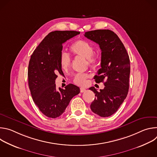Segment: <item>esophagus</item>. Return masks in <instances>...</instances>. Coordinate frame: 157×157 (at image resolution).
Masks as SVG:
<instances>
[{"label":"esophagus","instance_id":"obj_1","mask_svg":"<svg viewBox=\"0 0 157 157\" xmlns=\"http://www.w3.org/2000/svg\"><path fill=\"white\" fill-rule=\"evenodd\" d=\"M86 91V89L84 87H81L80 88V92L81 93H84Z\"/></svg>","mask_w":157,"mask_h":157}]
</instances>
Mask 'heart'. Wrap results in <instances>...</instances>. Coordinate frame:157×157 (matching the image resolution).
<instances>
[{
    "label": "heart",
    "mask_w": 157,
    "mask_h": 157,
    "mask_svg": "<svg viewBox=\"0 0 157 157\" xmlns=\"http://www.w3.org/2000/svg\"><path fill=\"white\" fill-rule=\"evenodd\" d=\"M70 50L75 56H79L87 59L88 65L95 68L98 63V55L94 53V47L92 44L83 40H78L72 43ZM59 64L61 68L63 70H67L71 64V58L66 53H61L59 58ZM89 75L86 73H78L75 75L73 82L78 86H84L86 84V80Z\"/></svg>",
    "instance_id": "b5f03b06"
}]
</instances>
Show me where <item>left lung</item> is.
Wrapping results in <instances>:
<instances>
[{
    "mask_svg": "<svg viewBox=\"0 0 157 157\" xmlns=\"http://www.w3.org/2000/svg\"><path fill=\"white\" fill-rule=\"evenodd\" d=\"M84 36L96 43L101 50V68L94 76L96 82H104V88L98 92L89 88L95 94L91 104L94 113L103 117L114 114L126 98L129 88L130 59L124 44L110 30L87 32Z\"/></svg>",
    "mask_w": 157,
    "mask_h": 157,
    "instance_id": "left-lung-1",
    "label": "left lung"
}]
</instances>
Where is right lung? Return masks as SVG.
<instances>
[{"instance_id": "right-lung-1", "label": "right lung", "mask_w": 157, "mask_h": 157, "mask_svg": "<svg viewBox=\"0 0 157 157\" xmlns=\"http://www.w3.org/2000/svg\"><path fill=\"white\" fill-rule=\"evenodd\" d=\"M79 33L76 31L50 32L31 56L28 70L31 95L40 110L48 117L60 116L71 99L80 93L79 87L74 84L58 90L55 84L57 74H63L59 64L63 43Z\"/></svg>"}]
</instances>
